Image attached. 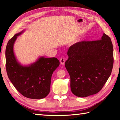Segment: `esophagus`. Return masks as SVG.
<instances>
[{
	"mask_svg": "<svg viewBox=\"0 0 120 120\" xmlns=\"http://www.w3.org/2000/svg\"><path fill=\"white\" fill-rule=\"evenodd\" d=\"M60 62L61 63V64L62 65H63L65 63V59L64 58L61 57L60 59Z\"/></svg>",
	"mask_w": 120,
	"mask_h": 120,
	"instance_id": "34e87169",
	"label": "esophagus"
}]
</instances>
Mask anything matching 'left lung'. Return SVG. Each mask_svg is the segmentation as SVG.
I'll list each match as a JSON object with an SVG mask.
<instances>
[{
    "label": "left lung",
    "mask_w": 120,
    "mask_h": 120,
    "mask_svg": "<svg viewBox=\"0 0 120 120\" xmlns=\"http://www.w3.org/2000/svg\"><path fill=\"white\" fill-rule=\"evenodd\" d=\"M68 55L65 66L70 76L72 92L86 98L100 91L113 68L110 38L104 34L101 40L76 43L68 48Z\"/></svg>",
    "instance_id": "left-lung-1"
}]
</instances>
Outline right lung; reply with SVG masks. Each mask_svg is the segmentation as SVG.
Here are the masks:
<instances>
[{"mask_svg": "<svg viewBox=\"0 0 120 120\" xmlns=\"http://www.w3.org/2000/svg\"><path fill=\"white\" fill-rule=\"evenodd\" d=\"M23 31L15 34L7 45L8 76L16 90L25 97L31 99L45 98L50 92L52 76L59 65V61L56 58L41 57L29 66L22 65L15 57L13 45L17 37Z\"/></svg>", "mask_w": 120, "mask_h": 120, "instance_id": "right-lung-1", "label": "right lung"}]
</instances>
